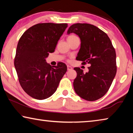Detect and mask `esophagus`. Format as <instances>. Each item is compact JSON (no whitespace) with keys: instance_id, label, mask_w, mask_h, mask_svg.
Wrapping results in <instances>:
<instances>
[{"instance_id":"1","label":"esophagus","mask_w":133,"mask_h":133,"mask_svg":"<svg viewBox=\"0 0 133 133\" xmlns=\"http://www.w3.org/2000/svg\"><path fill=\"white\" fill-rule=\"evenodd\" d=\"M72 67H71V66H67V70H72Z\"/></svg>"}]
</instances>
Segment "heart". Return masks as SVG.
Wrapping results in <instances>:
<instances>
[{"label":"heart","mask_w":133,"mask_h":133,"mask_svg":"<svg viewBox=\"0 0 133 133\" xmlns=\"http://www.w3.org/2000/svg\"><path fill=\"white\" fill-rule=\"evenodd\" d=\"M76 37V36H75V35H71V36H70L68 37V38H67V39H73V38H75V37Z\"/></svg>","instance_id":"b5f03b06"}]
</instances>
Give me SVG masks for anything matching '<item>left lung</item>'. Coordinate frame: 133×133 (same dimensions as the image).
<instances>
[{
	"label": "left lung",
	"mask_w": 133,
	"mask_h": 133,
	"mask_svg": "<svg viewBox=\"0 0 133 133\" xmlns=\"http://www.w3.org/2000/svg\"><path fill=\"white\" fill-rule=\"evenodd\" d=\"M72 33L77 35L81 41L76 60L90 65L85 73L79 67L74 68L77 72L74 89L85 100H97L105 95L115 77V49L106 33L92 24H73L67 30L68 35Z\"/></svg>",
	"instance_id": "obj_1"
}]
</instances>
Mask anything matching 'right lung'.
Returning a JSON list of instances; mask_svg holds the SVG:
<instances>
[{"label": "right lung", "instance_id": "obj_1", "mask_svg": "<svg viewBox=\"0 0 133 133\" xmlns=\"http://www.w3.org/2000/svg\"><path fill=\"white\" fill-rule=\"evenodd\" d=\"M67 23H39L28 29L18 42L14 64L22 89L31 97L44 100L57 89L67 66L51 67L46 58L55 51Z\"/></svg>", "mask_w": 133, "mask_h": 133}]
</instances>
